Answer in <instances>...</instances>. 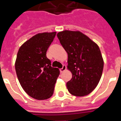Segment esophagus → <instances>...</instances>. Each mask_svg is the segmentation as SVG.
<instances>
[{"label":"esophagus","instance_id":"esophagus-1","mask_svg":"<svg viewBox=\"0 0 121 121\" xmlns=\"http://www.w3.org/2000/svg\"><path fill=\"white\" fill-rule=\"evenodd\" d=\"M66 68H67V67H66V65H63L62 68L60 69V70L61 72H64V71L66 70Z\"/></svg>","mask_w":121,"mask_h":121}]
</instances>
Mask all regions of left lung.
Here are the masks:
<instances>
[{
  "label": "left lung",
  "instance_id": "obj_1",
  "mask_svg": "<svg viewBox=\"0 0 121 121\" xmlns=\"http://www.w3.org/2000/svg\"><path fill=\"white\" fill-rule=\"evenodd\" d=\"M57 37L68 54L67 68L72 73L67 82L69 93L76 96L89 95L97 86L104 69L99 47L79 31L64 30Z\"/></svg>",
  "mask_w": 121,
  "mask_h": 121
}]
</instances>
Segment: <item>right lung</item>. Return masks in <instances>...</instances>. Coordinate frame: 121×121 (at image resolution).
<instances>
[{"mask_svg":"<svg viewBox=\"0 0 121 121\" xmlns=\"http://www.w3.org/2000/svg\"><path fill=\"white\" fill-rule=\"evenodd\" d=\"M56 32L36 34L19 49L15 62L16 75L24 91L35 99H48L52 95L60 70L51 67L46 56Z\"/></svg>","mask_w":121,"mask_h":121,"instance_id":"1","label":"right lung"}]
</instances>
